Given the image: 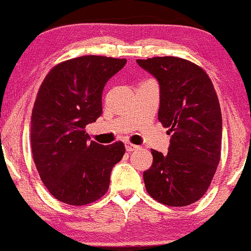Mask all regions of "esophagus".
<instances>
[{"instance_id":"34e87169","label":"esophagus","mask_w":251,"mask_h":251,"mask_svg":"<svg viewBox=\"0 0 251 251\" xmlns=\"http://www.w3.org/2000/svg\"><path fill=\"white\" fill-rule=\"evenodd\" d=\"M125 148H126V151L131 152V151H135V150L139 149V146L134 145V144H131V143H126Z\"/></svg>"}]
</instances>
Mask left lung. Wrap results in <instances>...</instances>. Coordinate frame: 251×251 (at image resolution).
I'll list each match as a JSON object with an SVG mask.
<instances>
[{"label": "left lung", "instance_id": "obj_1", "mask_svg": "<svg viewBox=\"0 0 251 251\" xmlns=\"http://www.w3.org/2000/svg\"><path fill=\"white\" fill-rule=\"evenodd\" d=\"M137 63L159 83L158 119L171 134L168 154L151 151L145 188L165 205H190L208 191L221 159L222 113L214 85L200 66L180 57Z\"/></svg>", "mask_w": 251, "mask_h": 251}]
</instances>
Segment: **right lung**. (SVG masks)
<instances>
[{
    "instance_id": "1",
    "label": "right lung",
    "mask_w": 251,
    "mask_h": 251,
    "mask_svg": "<svg viewBox=\"0 0 251 251\" xmlns=\"http://www.w3.org/2000/svg\"><path fill=\"white\" fill-rule=\"evenodd\" d=\"M126 59L85 55L63 61L45 77L31 113L30 144L40 178L56 200L86 205L107 192L122 142H89L86 126L102 113L106 82Z\"/></svg>"
}]
</instances>
